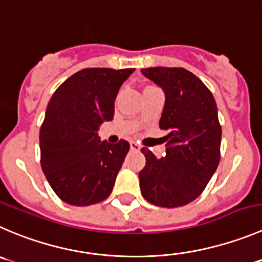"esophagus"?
Instances as JSON below:
<instances>
[{"label": "esophagus", "mask_w": 262, "mask_h": 262, "mask_svg": "<svg viewBox=\"0 0 262 262\" xmlns=\"http://www.w3.org/2000/svg\"><path fill=\"white\" fill-rule=\"evenodd\" d=\"M129 148H131V150L134 151H139L141 149V146L139 145L138 143H135V141H131V143H129Z\"/></svg>", "instance_id": "obj_1"}]
</instances>
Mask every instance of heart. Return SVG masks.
Listing matches in <instances>:
<instances>
[{"label": "heart", "mask_w": 262, "mask_h": 262, "mask_svg": "<svg viewBox=\"0 0 262 262\" xmlns=\"http://www.w3.org/2000/svg\"><path fill=\"white\" fill-rule=\"evenodd\" d=\"M149 87H151V86H149ZM149 87H146V89H149Z\"/></svg>", "instance_id": "heart-1"}]
</instances>
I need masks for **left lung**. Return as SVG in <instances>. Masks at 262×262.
Segmentation results:
<instances>
[{
  "label": "left lung",
  "mask_w": 262,
  "mask_h": 262,
  "mask_svg": "<svg viewBox=\"0 0 262 262\" xmlns=\"http://www.w3.org/2000/svg\"><path fill=\"white\" fill-rule=\"evenodd\" d=\"M164 92L159 128L167 136L166 156L143 148L146 163L139 172L144 198L159 207L175 208L201 195L220 162L221 126L213 95L184 68L141 69Z\"/></svg>",
  "instance_id": "1"
}]
</instances>
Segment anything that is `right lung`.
Returning a JSON list of instances; mask_svg holds the SVG:
<instances>
[{
	"instance_id": "1",
	"label": "right lung",
	"mask_w": 262,
	"mask_h": 262,
	"mask_svg": "<svg viewBox=\"0 0 262 262\" xmlns=\"http://www.w3.org/2000/svg\"><path fill=\"white\" fill-rule=\"evenodd\" d=\"M134 71L82 69L50 99L39 131L41 167L66 203L90 206L111 195L129 144L101 141L98 131L113 119L119 87Z\"/></svg>"
}]
</instances>
